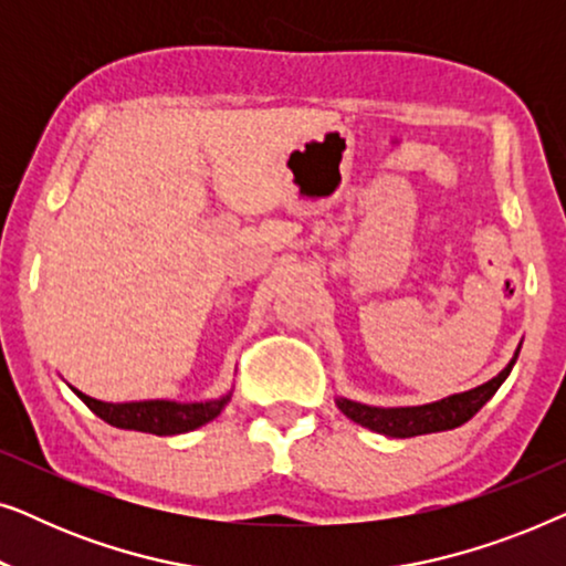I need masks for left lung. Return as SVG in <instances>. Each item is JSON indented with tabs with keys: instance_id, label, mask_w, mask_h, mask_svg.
Wrapping results in <instances>:
<instances>
[{
	"instance_id": "left-lung-1",
	"label": "left lung",
	"mask_w": 566,
	"mask_h": 566,
	"mask_svg": "<svg viewBox=\"0 0 566 566\" xmlns=\"http://www.w3.org/2000/svg\"><path fill=\"white\" fill-rule=\"evenodd\" d=\"M515 358L507 363V368L502 370L500 376H494L492 381H486L476 389L463 391V394H453V397L432 401V405H422V407H394V409H384V407H368L360 405V401H350V399H337V407L343 409V415L350 417L353 422L363 424V428L381 432V436L389 438H412V436H428V432H440V430H453L459 424L469 422L479 409H482L486 401L494 397V391L500 389L502 381L510 376L513 370Z\"/></svg>"
}]
</instances>
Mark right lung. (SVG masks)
<instances>
[{
    "label": "right lung",
    "instance_id": "obj_1",
    "mask_svg": "<svg viewBox=\"0 0 566 566\" xmlns=\"http://www.w3.org/2000/svg\"><path fill=\"white\" fill-rule=\"evenodd\" d=\"M76 397H80L99 420L113 424V428L151 432V436H180V432L196 430L200 424L211 422L213 417H219L223 405L229 401V394L216 401H200V405H177V401L165 399L107 405V401H97L82 391H76Z\"/></svg>",
    "mask_w": 566,
    "mask_h": 566
}]
</instances>
